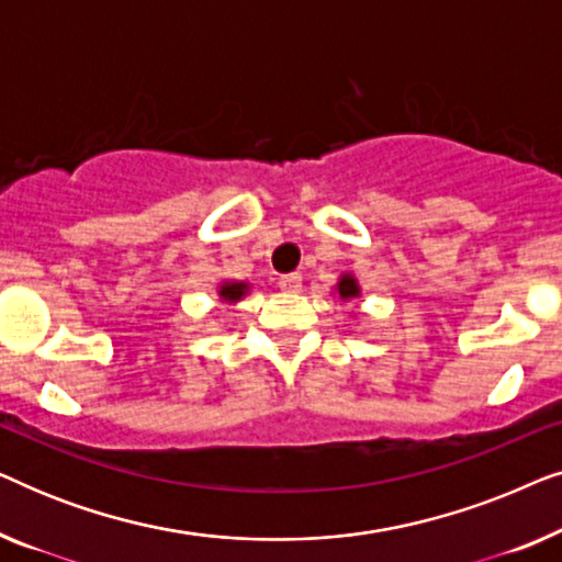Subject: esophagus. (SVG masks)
<instances>
[{
  "label": "esophagus",
  "mask_w": 562,
  "mask_h": 562,
  "mask_svg": "<svg viewBox=\"0 0 562 562\" xmlns=\"http://www.w3.org/2000/svg\"><path fill=\"white\" fill-rule=\"evenodd\" d=\"M279 286H281L283 291H289V294H296V291L302 289V276H299V273L281 276V279H279Z\"/></svg>",
  "instance_id": "1"
}]
</instances>
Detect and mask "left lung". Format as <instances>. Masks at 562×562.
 Listing matches in <instances>:
<instances>
[{
    "instance_id": "obj_1",
    "label": "left lung",
    "mask_w": 562,
    "mask_h": 562,
    "mask_svg": "<svg viewBox=\"0 0 562 562\" xmlns=\"http://www.w3.org/2000/svg\"><path fill=\"white\" fill-rule=\"evenodd\" d=\"M335 294L340 296L342 302H352V299L363 296V289H360L356 273H350V271L340 273V279H337V283H335Z\"/></svg>"
}]
</instances>
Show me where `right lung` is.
I'll list each match as a JSON object with an SVG mask.
<instances>
[{
  "instance_id": "obj_1",
  "label": "right lung",
  "mask_w": 562,
  "mask_h": 562,
  "mask_svg": "<svg viewBox=\"0 0 562 562\" xmlns=\"http://www.w3.org/2000/svg\"><path fill=\"white\" fill-rule=\"evenodd\" d=\"M248 294H250L248 281H220L217 286V302H222L225 306H235Z\"/></svg>"
}]
</instances>
